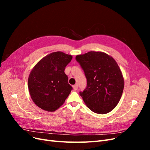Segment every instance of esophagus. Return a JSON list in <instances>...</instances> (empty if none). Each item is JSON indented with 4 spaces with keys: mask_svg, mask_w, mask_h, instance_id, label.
<instances>
[{
    "mask_svg": "<svg viewBox=\"0 0 150 150\" xmlns=\"http://www.w3.org/2000/svg\"><path fill=\"white\" fill-rule=\"evenodd\" d=\"M72 87H73V89H74V91H77V90H78V85H77V84L74 85L73 86H72Z\"/></svg>",
    "mask_w": 150,
    "mask_h": 150,
    "instance_id": "esophagus-1",
    "label": "esophagus"
}]
</instances>
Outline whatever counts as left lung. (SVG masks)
Segmentation results:
<instances>
[{"label":"left lung","mask_w":150,"mask_h":150,"mask_svg":"<svg viewBox=\"0 0 150 150\" xmlns=\"http://www.w3.org/2000/svg\"><path fill=\"white\" fill-rule=\"evenodd\" d=\"M76 59L87 79V87L80 92L86 105L98 114L110 112L118 104L124 89V78L117 62L100 51L77 55Z\"/></svg>","instance_id":"1"}]
</instances>
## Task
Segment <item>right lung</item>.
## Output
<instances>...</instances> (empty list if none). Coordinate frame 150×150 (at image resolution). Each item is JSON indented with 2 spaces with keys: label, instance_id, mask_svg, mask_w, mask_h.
Masks as SVG:
<instances>
[{
  "label": "right lung",
  "instance_id": "1",
  "mask_svg": "<svg viewBox=\"0 0 150 150\" xmlns=\"http://www.w3.org/2000/svg\"><path fill=\"white\" fill-rule=\"evenodd\" d=\"M71 55L61 51L44 57L33 68L28 78L32 100L44 111L53 112L65 102L72 87L65 74Z\"/></svg>",
  "mask_w": 150,
  "mask_h": 150
}]
</instances>
